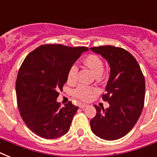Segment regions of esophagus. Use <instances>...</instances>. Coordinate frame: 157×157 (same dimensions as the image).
Returning a JSON list of instances; mask_svg holds the SVG:
<instances>
[{
    "label": "esophagus",
    "instance_id": "esophagus-1",
    "mask_svg": "<svg viewBox=\"0 0 157 157\" xmlns=\"http://www.w3.org/2000/svg\"><path fill=\"white\" fill-rule=\"evenodd\" d=\"M87 106H88V105L85 104V103H80V104H79V107H80V108H82V109L87 107Z\"/></svg>",
    "mask_w": 157,
    "mask_h": 157
}]
</instances>
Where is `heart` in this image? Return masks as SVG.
I'll use <instances>...</instances> for the list:
<instances>
[{
  "mask_svg": "<svg viewBox=\"0 0 157 157\" xmlns=\"http://www.w3.org/2000/svg\"><path fill=\"white\" fill-rule=\"evenodd\" d=\"M84 63L93 71V73L96 76L101 75L103 71V63L102 60L99 59V57L94 54H90L86 57L84 59ZM77 73H78V67L76 64H72L69 67L67 71V81L70 83H74L77 78ZM94 90L89 86L81 85L74 90L73 94L76 98H79L80 100L88 101L92 98L94 95Z\"/></svg>",
  "mask_w": 157,
  "mask_h": 157,
  "instance_id": "heart-1",
  "label": "heart"
}]
</instances>
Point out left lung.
I'll return each instance as SVG.
<instances>
[{"mask_svg":"<svg viewBox=\"0 0 157 157\" xmlns=\"http://www.w3.org/2000/svg\"><path fill=\"white\" fill-rule=\"evenodd\" d=\"M107 60L110 76L103 99L109 107L94 105L97 113L90 121L91 130L104 140L126 135L138 121L145 98V80L134 57L122 48L104 45L90 48Z\"/></svg>","mask_w":157,"mask_h":157,"instance_id":"left-lung-1","label":"left lung"}]
</instances>
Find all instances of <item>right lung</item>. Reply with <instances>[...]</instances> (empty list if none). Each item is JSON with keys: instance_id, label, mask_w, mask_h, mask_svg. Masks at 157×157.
<instances>
[{"instance_id": "right-lung-1", "label": "right lung", "mask_w": 157, "mask_h": 157, "mask_svg": "<svg viewBox=\"0 0 157 157\" xmlns=\"http://www.w3.org/2000/svg\"><path fill=\"white\" fill-rule=\"evenodd\" d=\"M87 50L43 45L25 58L16 80V96L21 117L33 133L54 139L68 132L78 107L69 102L61 107L56 99L67 81L69 67Z\"/></svg>"}]
</instances>
